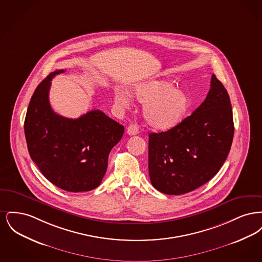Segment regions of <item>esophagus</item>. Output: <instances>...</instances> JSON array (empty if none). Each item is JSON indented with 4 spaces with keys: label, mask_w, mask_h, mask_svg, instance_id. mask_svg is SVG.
Returning <instances> with one entry per match:
<instances>
[{
    "label": "esophagus",
    "mask_w": 262,
    "mask_h": 262,
    "mask_svg": "<svg viewBox=\"0 0 262 262\" xmlns=\"http://www.w3.org/2000/svg\"><path fill=\"white\" fill-rule=\"evenodd\" d=\"M126 133H127V135H129V136H136V135L138 134V127H137V125H135V124H130V125H128L127 129H126Z\"/></svg>",
    "instance_id": "1"
}]
</instances>
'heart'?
Returning <instances> with one entry per match:
<instances>
[{"label": "heart", "instance_id": "1", "mask_svg": "<svg viewBox=\"0 0 262 262\" xmlns=\"http://www.w3.org/2000/svg\"><path fill=\"white\" fill-rule=\"evenodd\" d=\"M132 97L144 103L142 114L148 125L159 129L168 130L179 125L192 105V98L184 88H174L167 80H153L135 85L130 91ZM117 105L127 107L132 100L120 89L114 92Z\"/></svg>", "mask_w": 262, "mask_h": 262}]
</instances>
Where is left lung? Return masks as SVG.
<instances>
[{
	"label": "left lung",
	"mask_w": 262,
	"mask_h": 262,
	"mask_svg": "<svg viewBox=\"0 0 262 262\" xmlns=\"http://www.w3.org/2000/svg\"><path fill=\"white\" fill-rule=\"evenodd\" d=\"M210 86L190 116L167 132L149 135L150 182L165 194H184L206 184L230 152L234 137L230 97L215 75Z\"/></svg>",
	"instance_id": "1"
}]
</instances>
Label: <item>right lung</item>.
Instances as JSON below:
<instances>
[{
  "label": "right lung",
  "mask_w": 262,
  "mask_h": 262,
  "mask_svg": "<svg viewBox=\"0 0 262 262\" xmlns=\"http://www.w3.org/2000/svg\"><path fill=\"white\" fill-rule=\"evenodd\" d=\"M51 73L35 89L25 116L28 152L41 173L55 186L79 192L99 186L109 153L121 140L125 127L100 110L68 119L52 110Z\"/></svg>",
  "instance_id": "right-lung-1"
}]
</instances>
